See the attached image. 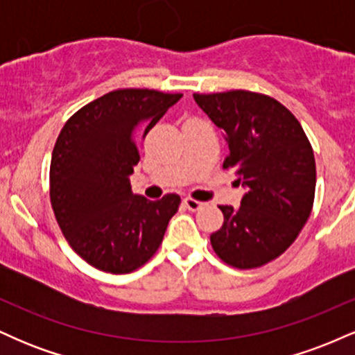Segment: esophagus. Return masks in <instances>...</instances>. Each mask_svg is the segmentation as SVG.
<instances>
[{
    "mask_svg": "<svg viewBox=\"0 0 355 355\" xmlns=\"http://www.w3.org/2000/svg\"><path fill=\"white\" fill-rule=\"evenodd\" d=\"M183 205H185L187 209L191 210V211H197V210H200L202 207H203V202L193 200V198L187 197V198H183Z\"/></svg>",
    "mask_w": 355,
    "mask_h": 355,
    "instance_id": "esophagus-1",
    "label": "esophagus"
}]
</instances>
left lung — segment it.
<instances>
[{"label": "left lung", "instance_id": "obj_1", "mask_svg": "<svg viewBox=\"0 0 355 355\" xmlns=\"http://www.w3.org/2000/svg\"><path fill=\"white\" fill-rule=\"evenodd\" d=\"M193 98L229 144L223 168H234L247 189L239 209L218 207L223 225L210 235L211 247L232 267L266 266L294 243L312 211L311 141L299 120L267 95L232 89Z\"/></svg>", "mask_w": 355, "mask_h": 355}]
</instances>
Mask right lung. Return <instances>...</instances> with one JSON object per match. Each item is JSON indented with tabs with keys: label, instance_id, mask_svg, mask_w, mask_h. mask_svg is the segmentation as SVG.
<instances>
[{
	"label": "right lung",
	"instance_id": "add662e5",
	"mask_svg": "<svg viewBox=\"0 0 355 355\" xmlns=\"http://www.w3.org/2000/svg\"><path fill=\"white\" fill-rule=\"evenodd\" d=\"M182 98L125 88L85 105L61 128L51 155L50 198L64 239L89 266L128 274L152 259L180 197L135 195L138 141Z\"/></svg>",
	"mask_w": 355,
	"mask_h": 355
}]
</instances>
